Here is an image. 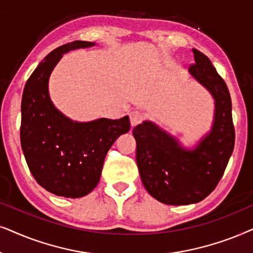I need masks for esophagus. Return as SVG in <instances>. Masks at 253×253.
<instances>
[{
	"instance_id": "34e87169",
	"label": "esophagus",
	"mask_w": 253,
	"mask_h": 253,
	"mask_svg": "<svg viewBox=\"0 0 253 253\" xmlns=\"http://www.w3.org/2000/svg\"><path fill=\"white\" fill-rule=\"evenodd\" d=\"M142 120L143 114L141 113L140 111H133V112H130V125H132V126H136V125H139Z\"/></svg>"
}]
</instances>
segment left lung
<instances>
[{
    "instance_id": "left-lung-1",
    "label": "left lung",
    "mask_w": 253,
    "mask_h": 253,
    "mask_svg": "<svg viewBox=\"0 0 253 253\" xmlns=\"http://www.w3.org/2000/svg\"><path fill=\"white\" fill-rule=\"evenodd\" d=\"M188 72L215 100L211 132L193 149L151 121L134 127L136 163L142 184L151 197L166 205H191L204 200L216 187L235 146L231 98L228 86L211 60L193 48Z\"/></svg>"
}]
</instances>
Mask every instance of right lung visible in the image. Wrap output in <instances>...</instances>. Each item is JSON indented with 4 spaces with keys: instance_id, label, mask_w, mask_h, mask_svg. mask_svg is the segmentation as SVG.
Masks as SVG:
<instances>
[{
    "instance_id": "right-lung-1",
    "label": "right lung",
    "mask_w": 253,
    "mask_h": 253,
    "mask_svg": "<svg viewBox=\"0 0 253 253\" xmlns=\"http://www.w3.org/2000/svg\"><path fill=\"white\" fill-rule=\"evenodd\" d=\"M95 42H76L52 50L25 84L22 98L21 144L26 163L40 186L65 198L90 193L100 179L107 151L130 128L128 116L77 123L53 105L48 80L63 54Z\"/></svg>"
}]
</instances>
